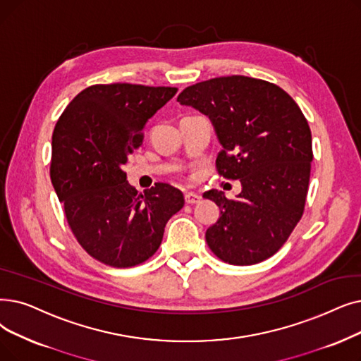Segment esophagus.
Listing matches in <instances>:
<instances>
[{
	"label": "esophagus",
	"instance_id": "34e87169",
	"mask_svg": "<svg viewBox=\"0 0 361 361\" xmlns=\"http://www.w3.org/2000/svg\"><path fill=\"white\" fill-rule=\"evenodd\" d=\"M184 200H185V203H189V205H195V203L200 202V196L196 195V193L189 192V193L184 195Z\"/></svg>",
	"mask_w": 361,
	"mask_h": 361
}]
</instances>
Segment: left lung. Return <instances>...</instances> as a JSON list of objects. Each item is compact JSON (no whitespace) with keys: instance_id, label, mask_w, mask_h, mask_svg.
<instances>
[{"instance_id":"1","label":"left lung","mask_w":361,"mask_h":361,"mask_svg":"<svg viewBox=\"0 0 361 361\" xmlns=\"http://www.w3.org/2000/svg\"><path fill=\"white\" fill-rule=\"evenodd\" d=\"M177 102L209 118L223 147L216 169L242 183L236 200L203 193L219 207L205 234L208 246L233 265L270 258L304 212L312 147L301 109L280 87L242 75L187 87Z\"/></svg>"}]
</instances>
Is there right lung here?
<instances>
[{"instance_id": "right-lung-1", "label": "right lung", "mask_w": 361, "mask_h": 361, "mask_svg": "<svg viewBox=\"0 0 361 361\" xmlns=\"http://www.w3.org/2000/svg\"><path fill=\"white\" fill-rule=\"evenodd\" d=\"M177 88L99 84L81 91L53 133L50 176L76 240L103 264L127 269L158 250L183 193L158 183L137 195L122 169L147 121Z\"/></svg>"}]
</instances>
